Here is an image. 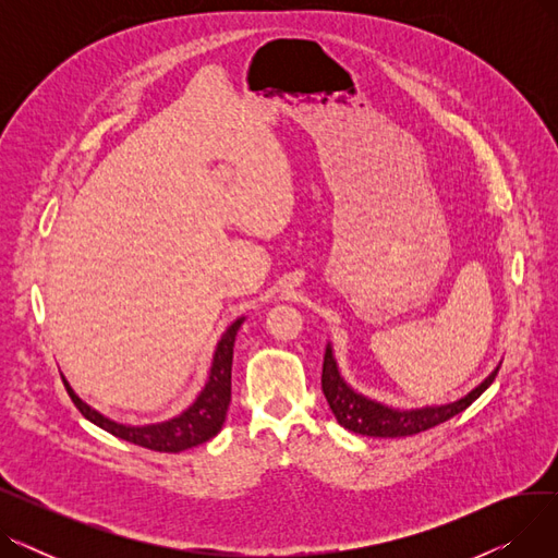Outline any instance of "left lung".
I'll list each match as a JSON object with an SVG mask.
<instances>
[{"label": "left lung", "instance_id": "1", "mask_svg": "<svg viewBox=\"0 0 558 558\" xmlns=\"http://www.w3.org/2000/svg\"><path fill=\"white\" fill-rule=\"evenodd\" d=\"M497 371H500V366H497L480 387H475L471 393L459 398L457 402L438 404V407H421V409H393L377 400H371L350 387L341 377L332 345L328 343L326 357H324V375H320V387H324V396L341 427L362 436L396 438V436H412V434L425 432L461 414L465 407H471L493 385Z\"/></svg>", "mask_w": 558, "mask_h": 558}]
</instances>
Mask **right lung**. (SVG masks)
<instances>
[{"label": "right lung", "mask_w": 558, "mask_h": 558, "mask_svg": "<svg viewBox=\"0 0 558 558\" xmlns=\"http://www.w3.org/2000/svg\"><path fill=\"white\" fill-rule=\"evenodd\" d=\"M244 324V316L230 324V328L223 332V337L217 343V350L213 355V366L208 373V383H205L203 391L196 396V400L185 409L181 416H173L165 423L156 425H124L110 421L108 416L99 414L97 409L85 404L70 387L68 379L63 377V385L76 404L78 412L95 423L97 427L110 432L117 438H124L129 444L149 448L156 452H183L187 448L201 446L210 441L213 436L219 434L226 412L230 404V371H232V348L234 337Z\"/></svg>", "instance_id": "right-lung-1"}]
</instances>
